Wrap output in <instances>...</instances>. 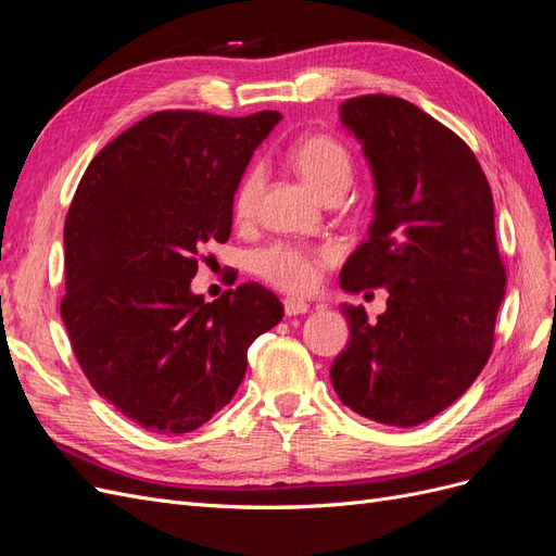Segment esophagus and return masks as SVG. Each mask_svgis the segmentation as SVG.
Segmentation results:
<instances>
[{
	"instance_id": "obj_1",
	"label": "esophagus",
	"mask_w": 556,
	"mask_h": 556,
	"mask_svg": "<svg viewBox=\"0 0 556 556\" xmlns=\"http://www.w3.org/2000/svg\"><path fill=\"white\" fill-rule=\"evenodd\" d=\"M282 306H285V313H288V315H304L311 308L304 299H292V296L285 299Z\"/></svg>"
}]
</instances>
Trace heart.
<instances>
[{"label": "heart", "instance_id": "1", "mask_svg": "<svg viewBox=\"0 0 556 556\" xmlns=\"http://www.w3.org/2000/svg\"><path fill=\"white\" fill-rule=\"evenodd\" d=\"M290 162L308 188L325 201H339L352 180L350 150L327 134H311L294 143ZM262 194V172L252 169L233 194V217L239 223L255 215ZM329 260L327 250L276 243L257 255V274L274 288L292 294L311 292L319 280V268Z\"/></svg>", "mask_w": 556, "mask_h": 556}]
</instances>
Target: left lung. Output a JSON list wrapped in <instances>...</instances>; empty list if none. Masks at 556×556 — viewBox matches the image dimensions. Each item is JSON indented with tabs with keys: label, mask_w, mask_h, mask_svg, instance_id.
Masks as SVG:
<instances>
[{
	"label": "left lung",
	"mask_w": 556,
	"mask_h": 556,
	"mask_svg": "<svg viewBox=\"0 0 556 556\" xmlns=\"http://www.w3.org/2000/svg\"><path fill=\"white\" fill-rule=\"evenodd\" d=\"M341 121L376 180V217L341 288L390 296L376 323L343 306L350 343L331 364V384L362 417L415 427L457 401L494 350L506 288L494 199L473 150L406 99L352 97Z\"/></svg>",
	"instance_id": "8db88e82"
}]
</instances>
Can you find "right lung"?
<instances>
[{
	"instance_id": "obj_1",
	"label": "right lung",
	"mask_w": 556,
	"mask_h": 556,
	"mask_svg": "<svg viewBox=\"0 0 556 556\" xmlns=\"http://www.w3.org/2000/svg\"><path fill=\"white\" fill-rule=\"evenodd\" d=\"M278 111L245 117L157 111L83 174L64 220L62 323L94 392L155 433H188L223 410L248 348L282 319L243 282L206 304L199 260L231 233V206Z\"/></svg>"
}]
</instances>
